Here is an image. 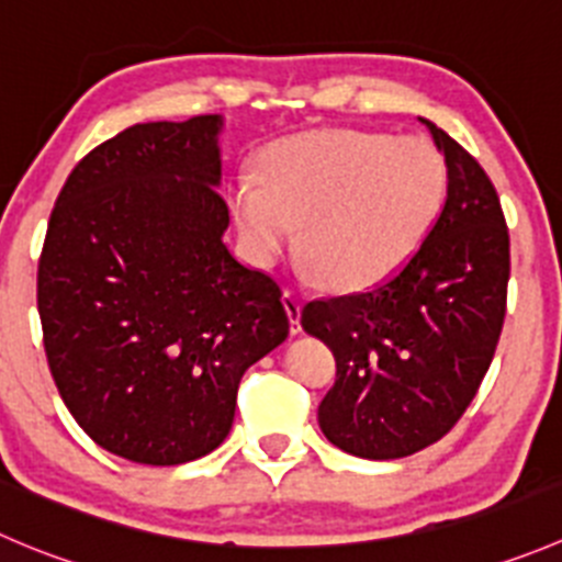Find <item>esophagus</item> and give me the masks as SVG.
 Returning a JSON list of instances; mask_svg holds the SVG:
<instances>
[{"label":"esophagus","instance_id":"34e87169","mask_svg":"<svg viewBox=\"0 0 562 562\" xmlns=\"http://www.w3.org/2000/svg\"><path fill=\"white\" fill-rule=\"evenodd\" d=\"M282 302H285L288 318H291V331L299 335V331H302V296H299L296 291H291V288H285Z\"/></svg>","mask_w":562,"mask_h":562}]
</instances>
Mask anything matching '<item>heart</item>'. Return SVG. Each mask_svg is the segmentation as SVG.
<instances>
[{
    "label": "heart",
    "instance_id": "1",
    "mask_svg": "<svg viewBox=\"0 0 562 562\" xmlns=\"http://www.w3.org/2000/svg\"><path fill=\"white\" fill-rule=\"evenodd\" d=\"M448 170L426 139L359 128L291 136L263 172L233 178L231 211L258 263L299 238L335 288H368L401 269L439 216Z\"/></svg>",
    "mask_w": 562,
    "mask_h": 562
}]
</instances>
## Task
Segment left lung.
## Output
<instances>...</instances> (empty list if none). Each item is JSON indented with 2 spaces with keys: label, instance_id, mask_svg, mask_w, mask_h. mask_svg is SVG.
Wrapping results in <instances>:
<instances>
[{
  "label": "left lung",
  "instance_id": "8db88e82",
  "mask_svg": "<svg viewBox=\"0 0 562 562\" xmlns=\"http://www.w3.org/2000/svg\"><path fill=\"white\" fill-rule=\"evenodd\" d=\"M448 165V198L412 258L368 291L313 299L302 326L331 348L318 426L362 459H403L461 419L497 351L510 238L486 170L423 120Z\"/></svg>",
  "mask_w": 562,
  "mask_h": 562
}]
</instances>
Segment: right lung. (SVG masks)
<instances>
[{
  "mask_svg": "<svg viewBox=\"0 0 562 562\" xmlns=\"http://www.w3.org/2000/svg\"><path fill=\"white\" fill-rule=\"evenodd\" d=\"M220 114L136 123L65 181L37 260L48 370L120 459L187 464L225 442L249 364L291 321L277 280L227 252Z\"/></svg>",
  "mask_w": 562,
  "mask_h": 562,
  "instance_id": "1",
  "label": "right lung"
}]
</instances>
